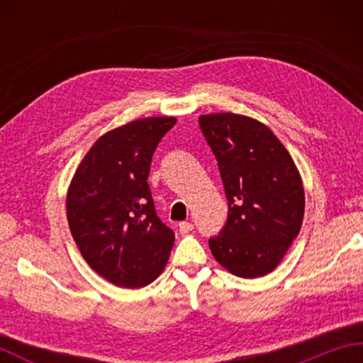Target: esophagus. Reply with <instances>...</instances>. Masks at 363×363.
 Wrapping results in <instances>:
<instances>
[{
	"label": "esophagus",
	"mask_w": 363,
	"mask_h": 363,
	"mask_svg": "<svg viewBox=\"0 0 363 363\" xmlns=\"http://www.w3.org/2000/svg\"><path fill=\"white\" fill-rule=\"evenodd\" d=\"M190 230H194V225L190 221H182L179 223V233L181 234H189Z\"/></svg>",
	"instance_id": "obj_1"
}]
</instances>
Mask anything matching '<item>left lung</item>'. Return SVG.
Listing matches in <instances>:
<instances>
[{
  "instance_id": "8db88e82",
  "label": "left lung",
  "mask_w": 363,
  "mask_h": 363,
  "mask_svg": "<svg viewBox=\"0 0 363 363\" xmlns=\"http://www.w3.org/2000/svg\"><path fill=\"white\" fill-rule=\"evenodd\" d=\"M218 162L228 221L212 237V256L245 279L281 264L304 218V187L290 152L259 120L233 112L199 117Z\"/></svg>"
}]
</instances>
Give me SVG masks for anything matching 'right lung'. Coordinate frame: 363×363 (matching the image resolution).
I'll list each match as a JSON object with an SVG mask.
<instances>
[{"instance_id":"obj_1","label":"right lung","mask_w":363,"mask_h":363,"mask_svg":"<svg viewBox=\"0 0 363 363\" xmlns=\"http://www.w3.org/2000/svg\"><path fill=\"white\" fill-rule=\"evenodd\" d=\"M176 117L129 121L103 134L76 168L67 220L90 268L117 287L140 289L164 272L174 233L157 217L148 182L152 152Z\"/></svg>"}]
</instances>
